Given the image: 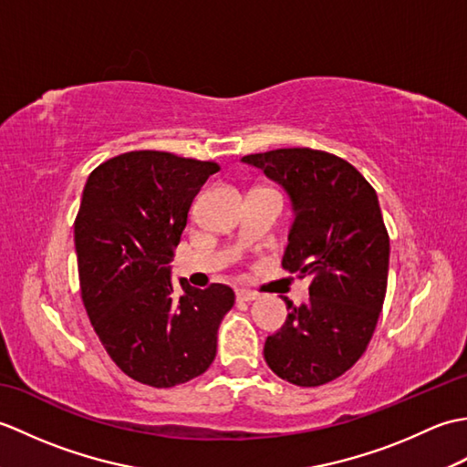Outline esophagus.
<instances>
[{
	"label": "esophagus",
	"mask_w": 467,
	"mask_h": 467,
	"mask_svg": "<svg viewBox=\"0 0 467 467\" xmlns=\"http://www.w3.org/2000/svg\"><path fill=\"white\" fill-rule=\"evenodd\" d=\"M256 296H259V295H256L254 291H249V289L236 291V299H239V301H254Z\"/></svg>",
	"instance_id": "34e87169"
}]
</instances>
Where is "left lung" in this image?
I'll list each match as a JSON object with an SVG mask.
<instances>
[{
  "label": "left lung",
  "instance_id": "obj_1",
  "mask_svg": "<svg viewBox=\"0 0 467 467\" xmlns=\"http://www.w3.org/2000/svg\"><path fill=\"white\" fill-rule=\"evenodd\" d=\"M279 182L295 221L283 269L309 276V303L285 299L286 321L266 337V365L299 387L325 385L357 363L379 319L389 271V234L365 176L311 148L243 156Z\"/></svg>",
  "mask_w": 467,
  "mask_h": 467
}]
</instances>
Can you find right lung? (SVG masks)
<instances>
[{
	"label": "right lung",
	"instance_id": "obj_1",
	"mask_svg": "<svg viewBox=\"0 0 467 467\" xmlns=\"http://www.w3.org/2000/svg\"><path fill=\"white\" fill-rule=\"evenodd\" d=\"M211 161L134 150L94 168L74 223L86 313L106 353L134 381L174 387L202 375L216 331L234 305L231 286L196 289L171 265Z\"/></svg>",
	"mask_w": 467,
	"mask_h": 467
}]
</instances>
